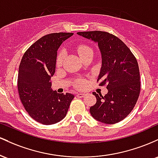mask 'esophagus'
<instances>
[{
  "label": "esophagus",
  "mask_w": 158,
  "mask_h": 158,
  "mask_svg": "<svg viewBox=\"0 0 158 158\" xmlns=\"http://www.w3.org/2000/svg\"><path fill=\"white\" fill-rule=\"evenodd\" d=\"M85 96L84 93H77V98H83V97Z\"/></svg>",
  "instance_id": "34e87169"
}]
</instances>
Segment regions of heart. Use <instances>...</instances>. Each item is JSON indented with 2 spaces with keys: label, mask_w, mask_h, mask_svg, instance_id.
Returning <instances> with one entry per match:
<instances>
[{
  "label": "heart",
  "mask_w": 158,
  "mask_h": 158,
  "mask_svg": "<svg viewBox=\"0 0 158 158\" xmlns=\"http://www.w3.org/2000/svg\"><path fill=\"white\" fill-rule=\"evenodd\" d=\"M77 53H78L79 56H81V58H82L84 55H86V54L90 51H93V49L89 47V46L86 45H79L77 48ZM65 57V51L63 50H60L58 53L57 58H56V64L60 65L63 63V59ZM85 86V81L84 80H78V81L76 82V86L77 88H83Z\"/></svg>",
  "instance_id": "b5f03b06"
}]
</instances>
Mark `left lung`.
I'll list each match as a JSON object with an SVG mask.
<instances>
[{
  "instance_id": "obj_1",
  "label": "left lung",
  "mask_w": 158,
  "mask_h": 158,
  "mask_svg": "<svg viewBox=\"0 0 158 158\" xmlns=\"http://www.w3.org/2000/svg\"><path fill=\"white\" fill-rule=\"evenodd\" d=\"M77 34L98 43L102 68L97 81L107 84L104 96L93 94L96 103L90 107L92 116L104 124H115L127 117L140 93L139 66L134 54L121 40L104 31L78 32Z\"/></svg>"
}]
</instances>
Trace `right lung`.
Listing matches in <instances>:
<instances>
[{"label": "right lung", "mask_w": 158, "mask_h": 158, "mask_svg": "<svg viewBox=\"0 0 158 158\" xmlns=\"http://www.w3.org/2000/svg\"><path fill=\"white\" fill-rule=\"evenodd\" d=\"M72 33L45 35L32 45L22 56L18 75V90L23 106L31 118L43 125H53L66 116L74 98L51 89L57 50Z\"/></svg>", "instance_id": "right-lung-1"}]
</instances>
